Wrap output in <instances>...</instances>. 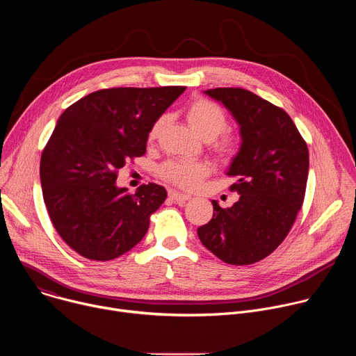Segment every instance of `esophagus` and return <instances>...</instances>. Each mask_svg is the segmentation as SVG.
Listing matches in <instances>:
<instances>
[{"label": "esophagus", "mask_w": 356, "mask_h": 356, "mask_svg": "<svg viewBox=\"0 0 356 356\" xmlns=\"http://www.w3.org/2000/svg\"><path fill=\"white\" fill-rule=\"evenodd\" d=\"M169 197L172 200H175L176 202H179V204H181V202H184V201H187L190 198L188 194H181V193L176 191V190H169Z\"/></svg>", "instance_id": "1"}]
</instances>
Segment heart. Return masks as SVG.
<instances>
[{"label":"heart","instance_id":"1","mask_svg":"<svg viewBox=\"0 0 356 356\" xmlns=\"http://www.w3.org/2000/svg\"><path fill=\"white\" fill-rule=\"evenodd\" d=\"M186 120L190 128L201 138V139H216L225 128H227V117L224 111L209 99H197L188 107L186 113ZM165 118H159L149 131V139H155L163 127ZM234 147L232 140H224L220 145V149L225 154L231 152ZM210 168L204 162L194 161H172L162 166L161 175L165 180L183 187L193 188L200 180L207 176Z\"/></svg>","mask_w":356,"mask_h":356}]
</instances>
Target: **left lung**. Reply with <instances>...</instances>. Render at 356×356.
Segmentation results:
<instances>
[{"label":"left lung","instance_id":"obj_1","mask_svg":"<svg viewBox=\"0 0 356 356\" xmlns=\"http://www.w3.org/2000/svg\"><path fill=\"white\" fill-rule=\"evenodd\" d=\"M204 94L221 103L239 127L241 145L227 176L236 202L221 209L197 234L209 250L229 265L255 264L283 242L306 193L309 149L291 118L243 88H213Z\"/></svg>","mask_w":356,"mask_h":356}]
</instances>
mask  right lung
Listing matches in <instances>:
<instances>
[{"instance_id": "right-lung-1", "label": "right lung", "mask_w": 356, "mask_h": 356, "mask_svg": "<svg viewBox=\"0 0 356 356\" xmlns=\"http://www.w3.org/2000/svg\"><path fill=\"white\" fill-rule=\"evenodd\" d=\"M184 90H98L58 120L40 158V186L50 221L81 257L111 261L145 236L150 214L168 193L149 183L128 194L127 187L117 186V172L145 155L152 125Z\"/></svg>"}]
</instances>
